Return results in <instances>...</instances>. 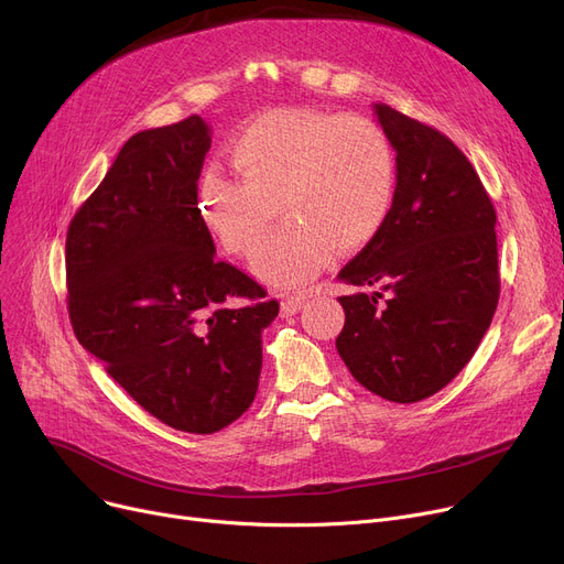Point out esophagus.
Wrapping results in <instances>:
<instances>
[{
  "label": "esophagus",
  "mask_w": 564,
  "mask_h": 564,
  "mask_svg": "<svg viewBox=\"0 0 564 564\" xmlns=\"http://www.w3.org/2000/svg\"><path fill=\"white\" fill-rule=\"evenodd\" d=\"M304 306H306V294H294V297H285L281 302V313L288 317V315L300 313Z\"/></svg>",
  "instance_id": "obj_1"
}]
</instances>
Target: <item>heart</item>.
Returning <instances> with one entry per match:
<instances>
[{"label": "heart", "mask_w": 564, "mask_h": 564, "mask_svg": "<svg viewBox=\"0 0 564 564\" xmlns=\"http://www.w3.org/2000/svg\"><path fill=\"white\" fill-rule=\"evenodd\" d=\"M235 173L207 169L198 183L203 221L226 251L253 258L279 288L311 281L334 256L368 247L395 198L389 137L361 113L279 107L253 116L228 143Z\"/></svg>", "instance_id": "obj_1"}]
</instances>
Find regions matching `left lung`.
Returning <instances> with one entry per match:
<instances>
[{
    "instance_id": "1",
    "label": "left lung",
    "mask_w": 564,
    "mask_h": 564,
    "mask_svg": "<svg viewBox=\"0 0 564 564\" xmlns=\"http://www.w3.org/2000/svg\"><path fill=\"white\" fill-rule=\"evenodd\" d=\"M375 113L398 153V185L387 224L338 274L357 292L338 297L336 347L361 387L409 404L448 387L489 329L500 294L496 210L446 134L389 105Z\"/></svg>"
}]
</instances>
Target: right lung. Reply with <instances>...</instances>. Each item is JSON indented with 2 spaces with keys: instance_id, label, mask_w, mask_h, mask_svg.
<instances>
[{
  "instance_id": "add662e5",
  "label": "right lung",
  "mask_w": 564,
  "mask_h": 564,
  "mask_svg": "<svg viewBox=\"0 0 564 564\" xmlns=\"http://www.w3.org/2000/svg\"><path fill=\"white\" fill-rule=\"evenodd\" d=\"M200 116L126 141L66 235L73 332L164 425L213 434L251 406L279 302L230 262L198 210Z\"/></svg>"
}]
</instances>
